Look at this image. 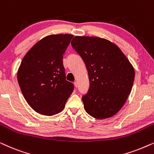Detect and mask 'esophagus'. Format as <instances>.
Instances as JSON below:
<instances>
[{"label":"esophagus","instance_id":"obj_1","mask_svg":"<svg viewBox=\"0 0 154 154\" xmlns=\"http://www.w3.org/2000/svg\"><path fill=\"white\" fill-rule=\"evenodd\" d=\"M74 86H75V88H78V83L76 81L74 82Z\"/></svg>","mask_w":154,"mask_h":154}]
</instances>
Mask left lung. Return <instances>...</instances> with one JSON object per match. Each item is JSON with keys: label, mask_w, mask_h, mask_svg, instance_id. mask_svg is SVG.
<instances>
[{"label": "left lung", "mask_w": 154, "mask_h": 154, "mask_svg": "<svg viewBox=\"0 0 154 154\" xmlns=\"http://www.w3.org/2000/svg\"><path fill=\"white\" fill-rule=\"evenodd\" d=\"M71 43L89 75L90 88L82 97L84 109L97 119L113 116L131 92L134 80L132 64L120 48L106 39L75 36Z\"/></svg>", "instance_id": "obj_1"}]
</instances>
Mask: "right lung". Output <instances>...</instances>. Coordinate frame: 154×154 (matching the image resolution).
Segmentation results:
<instances>
[{
	"label": "right lung",
	"instance_id": "add662e5",
	"mask_svg": "<svg viewBox=\"0 0 154 154\" xmlns=\"http://www.w3.org/2000/svg\"><path fill=\"white\" fill-rule=\"evenodd\" d=\"M73 35H48L29 50L17 73L21 91L36 112L53 116L61 112L74 85L66 80L63 54Z\"/></svg>",
	"mask_w": 154,
	"mask_h": 154
}]
</instances>
